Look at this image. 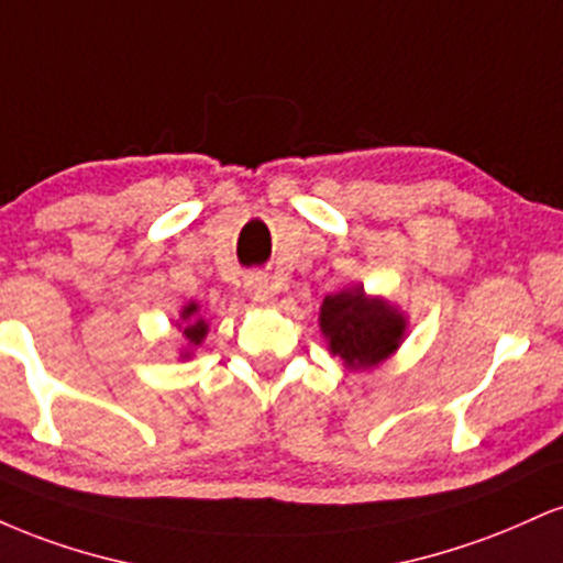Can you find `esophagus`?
<instances>
[{"mask_svg": "<svg viewBox=\"0 0 563 563\" xmlns=\"http://www.w3.org/2000/svg\"><path fill=\"white\" fill-rule=\"evenodd\" d=\"M243 286H245V294H249L256 303H267L269 301V280L264 275H260V273L249 275V277H245Z\"/></svg>", "mask_w": 563, "mask_h": 563, "instance_id": "1", "label": "esophagus"}]
</instances>
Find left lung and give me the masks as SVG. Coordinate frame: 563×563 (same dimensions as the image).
I'll use <instances>...</instances> for the list:
<instances>
[{
	"instance_id": "8db88e82",
	"label": "left lung",
	"mask_w": 563,
	"mask_h": 563,
	"mask_svg": "<svg viewBox=\"0 0 563 563\" xmlns=\"http://www.w3.org/2000/svg\"><path fill=\"white\" fill-rule=\"evenodd\" d=\"M407 320L384 299H371L363 286L325 296L320 307V331L333 357L349 371L384 363L405 339Z\"/></svg>"
}]
</instances>
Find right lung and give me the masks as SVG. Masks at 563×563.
I'll use <instances>...</instances> for the list:
<instances>
[{
    "label": "right lung",
    "mask_w": 563,
    "mask_h": 563,
    "mask_svg": "<svg viewBox=\"0 0 563 563\" xmlns=\"http://www.w3.org/2000/svg\"><path fill=\"white\" fill-rule=\"evenodd\" d=\"M183 335H185V349H183V360L190 357L192 349L200 346V341L206 339V333H209V322L198 314V303L190 301L187 307L183 309Z\"/></svg>",
    "instance_id": "obj_1"
}]
</instances>
